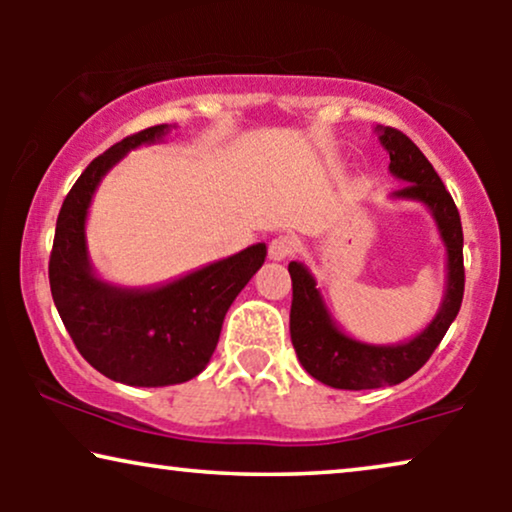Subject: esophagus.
<instances>
[{"instance_id":"1","label":"esophagus","mask_w":512,"mask_h":512,"mask_svg":"<svg viewBox=\"0 0 512 512\" xmlns=\"http://www.w3.org/2000/svg\"><path fill=\"white\" fill-rule=\"evenodd\" d=\"M298 249H300L298 237L291 233H284V235L272 237L268 244V256L272 258V261H284V258H291L293 254H296Z\"/></svg>"}]
</instances>
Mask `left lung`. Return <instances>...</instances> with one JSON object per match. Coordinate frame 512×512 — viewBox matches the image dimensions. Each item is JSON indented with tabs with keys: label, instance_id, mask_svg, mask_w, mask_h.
<instances>
[{
	"label": "left lung",
	"instance_id": "left-lung-1",
	"mask_svg": "<svg viewBox=\"0 0 512 512\" xmlns=\"http://www.w3.org/2000/svg\"><path fill=\"white\" fill-rule=\"evenodd\" d=\"M380 142L389 151V170L403 179L405 186L394 191V198L419 200L436 216L440 235L447 247V296L436 319L417 338L394 347H373L342 335L333 326L321 303L317 284L300 263H289L291 300V342L300 363L314 380L335 389H377L391 387L415 375L436 352L447 328L459 314L464 298V233L459 209L443 181L433 170L417 144L396 128H380Z\"/></svg>",
	"mask_w": 512,
	"mask_h": 512
}]
</instances>
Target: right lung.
<instances>
[{"instance_id":"1","label":"right lung","mask_w":512,"mask_h":512,"mask_svg":"<svg viewBox=\"0 0 512 512\" xmlns=\"http://www.w3.org/2000/svg\"><path fill=\"white\" fill-rule=\"evenodd\" d=\"M165 130L153 125L128 135L83 170L60 207L48 261L55 307L79 354L130 387H167L200 375L228 307L265 261V244H254L151 291L116 289L90 272L83 226L97 184L130 149L156 142Z\"/></svg>"}]
</instances>
